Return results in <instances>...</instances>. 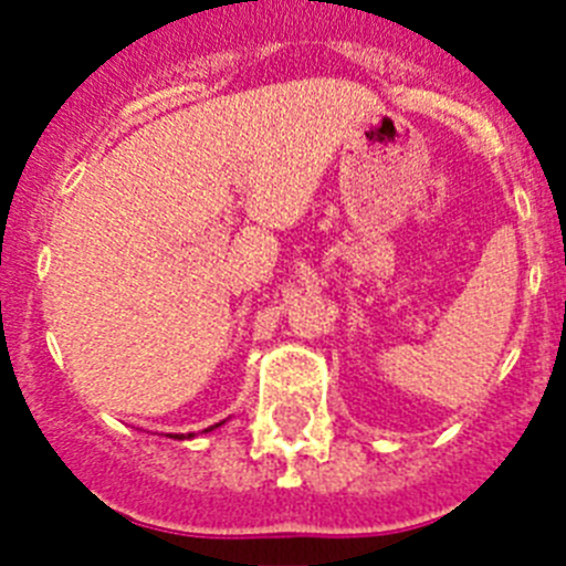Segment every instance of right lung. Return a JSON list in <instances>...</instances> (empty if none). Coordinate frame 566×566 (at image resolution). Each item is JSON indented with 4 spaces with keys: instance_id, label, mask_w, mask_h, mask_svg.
Returning <instances> with one entry per match:
<instances>
[{
    "instance_id": "right-lung-1",
    "label": "right lung",
    "mask_w": 566,
    "mask_h": 566,
    "mask_svg": "<svg viewBox=\"0 0 566 566\" xmlns=\"http://www.w3.org/2000/svg\"><path fill=\"white\" fill-rule=\"evenodd\" d=\"M221 424H223V422L212 424V428H207V431H201V433H209V431H214V428H221ZM192 437H195V433H187V437H184V433H175V437H172V433H169V439H192Z\"/></svg>"
}]
</instances>
